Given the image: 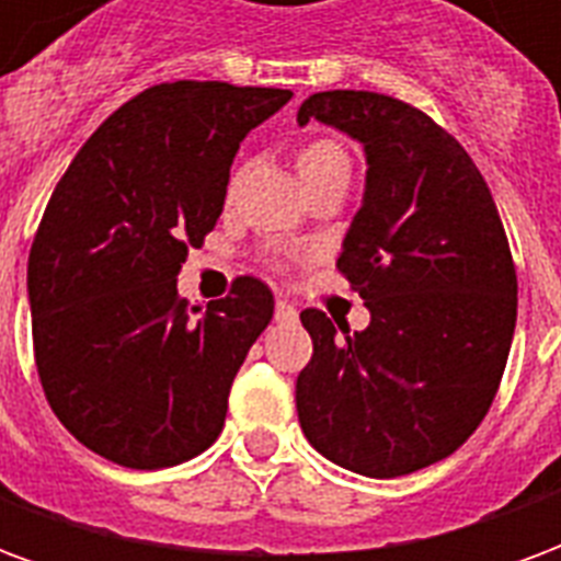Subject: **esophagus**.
<instances>
[{
	"label": "esophagus",
	"mask_w": 561,
	"mask_h": 561,
	"mask_svg": "<svg viewBox=\"0 0 561 561\" xmlns=\"http://www.w3.org/2000/svg\"><path fill=\"white\" fill-rule=\"evenodd\" d=\"M276 321L282 324H294L297 321V309L288 300H276Z\"/></svg>",
	"instance_id": "obj_1"
}]
</instances>
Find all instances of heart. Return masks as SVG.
Wrapping results in <instances>:
<instances>
[{
    "label": "heart",
    "mask_w": 561,
    "mask_h": 561,
    "mask_svg": "<svg viewBox=\"0 0 561 561\" xmlns=\"http://www.w3.org/2000/svg\"><path fill=\"white\" fill-rule=\"evenodd\" d=\"M336 168H348V156L336 140H309L300 152H297V171L300 180H312L321 173L336 171Z\"/></svg>",
    "instance_id": "b5f03b06"
}]
</instances>
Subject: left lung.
Segmentation results:
<instances>
[{
	"label": "left lung",
	"mask_w": 561,
	"mask_h": 561,
	"mask_svg": "<svg viewBox=\"0 0 561 561\" xmlns=\"http://www.w3.org/2000/svg\"><path fill=\"white\" fill-rule=\"evenodd\" d=\"M309 119L364 147V201L336 267L369 328L300 312L312 360L297 417L336 466L397 478L450 457L483 421L514 340L517 273L481 171L430 116L333 90L300 104L297 123Z\"/></svg>",
	"instance_id": "1"
}]
</instances>
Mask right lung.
<instances>
[{"label": "right lung", "instance_id": "obj_1", "mask_svg": "<svg viewBox=\"0 0 561 561\" xmlns=\"http://www.w3.org/2000/svg\"><path fill=\"white\" fill-rule=\"evenodd\" d=\"M288 99L221 80L149 87L56 185L26 273L35 366L56 417L99 457L164 469L219 438L273 291L240 276L201 312L176 276L219 221L243 138Z\"/></svg>", "mask_w": 561, "mask_h": 561}]
</instances>
